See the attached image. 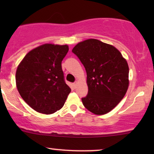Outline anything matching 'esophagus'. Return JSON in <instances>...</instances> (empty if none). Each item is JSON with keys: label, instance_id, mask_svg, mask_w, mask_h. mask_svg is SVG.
<instances>
[{"label": "esophagus", "instance_id": "obj_1", "mask_svg": "<svg viewBox=\"0 0 154 154\" xmlns=\"http://www.w3.org/2000/svg\"><path fill=\"white\" fill-rule=\"evenodd\" d=\"M77 82H75L73 83V87L74 88H76V87H77Z\"/></svg>", "mask_w": 154, "mask_h": 154}]
</instances>
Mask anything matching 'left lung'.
I'll use <instances>...</instances> for the list:
<instances>
[{
	"instance_id": "1",
	"label": "left lung",
	"mask_w": 154,
	"mask_h": 154,
	"mask_svg": "<svg viewBox=\"0 0 154 154\" xmlns=\"http://www.w3.org/2000/svg\"><path fill=\"white\" fill-rule=\"evenodd\" d=\"M72 52L85 68L88 93L82 98L84 106L96 115L115 108L129 87V66L120 51L96 39L79 42Z\"/></svg>"
}]
</instances>
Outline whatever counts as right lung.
<instances>
[{"mask_svg":"<svg viewBox=\"0 0 154 154\" xmlns=\"http://www.w3.org/2000/svg\"><path fill=\"white\" fill-rule=\"evenodd\" d=\"M68 51V45L43 44L27 53L17 66V90L35 111L51 114L64 105L71 89L63 79L61 61Z\"/></svg>","mask_w":154,"mask_h":154,"instance_id":"right-lung-1","label":"right lung"}]
</instances>
